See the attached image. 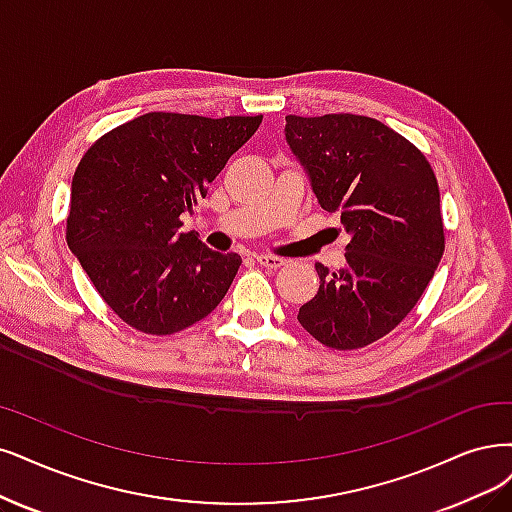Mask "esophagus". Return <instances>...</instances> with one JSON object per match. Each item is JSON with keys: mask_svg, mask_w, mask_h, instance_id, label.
<instances>
[{"mask_svg": "<svg viewBox=\"0 0 512 512\" xmlns=\"http://www.w3.org/2000/svg\"><path fill=\"white\" fill-rule=\"evenodd\" d=\"M255 261L259 263L261 268H268V270H278V268H282V266H285V263H287V259L274 257V255H257Z\"/></svg>", "mask_w": 512, "mask_h": 512, "instance_id": "esophagus-1", "label": "esophagus"}]
</instances>
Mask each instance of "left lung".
<instances>
[{
	"label": "left lung",
	"mask_w": 512,
	"mask_h": 512,
	"mask_svg": "<svg viewBox=\"0 0 512 512\" xmlns=\"http://www.w3.org/2000/svg\"><path fill=\"white\" fill-rule=\"evenodd\" d=\"M285 132L350 236L344 270L316 263L320 287L297 320L327 348H365L403 323L443 257L437 177L418 147L367 116H287Z\"/></svg>",
	"instance_id": "8db88e82"
}]
</instances>
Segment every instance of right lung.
<instances>
[{"label": "right lung", "mask_w": 512, "mask_h": 512, "mask_svg": "<svg viewBox=\"0 0 512 512\" xmlns=\"http://www.w3.org/2000/svg\"><path fill=\"white\" fill-rule=\"evenodd\" d=\"M263 116L204 118L151 111L111 128L75 168L67 244L94 289L126 325L173 335L211 314L240 255L206 249L181 232Z\"/></svg>", "instance_id": "obj_1"}]
</instances>
